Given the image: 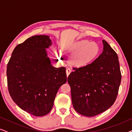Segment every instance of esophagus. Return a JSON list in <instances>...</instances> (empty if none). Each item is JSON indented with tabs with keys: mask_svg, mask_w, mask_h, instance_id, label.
<instances>
[{
	"mask_svg": "<svg viewBox=\"0 0 132 132\" xmlns=\"http://www.w3.org/2000/svg\"><path fill=\"white\" fill-rule=\"evenodd\" d=\"M71 69H70V68H67V70H66V73H67V76H68V75H70V73H71Z\"/></svg>",
	"mask_w": 132,
	"mask_h": 132,
	"instance_id": "34e87169",
	"label": "esophagus"
}]
</instances>
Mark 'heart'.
Segmentation results:
<instances>
[{"label":"heart","instance_id":"1","mask_svg":"<svg viewBox=\"0 0 132 132\" xmlns=\"http://www.w3.org/2000/svg\"><path fill=\"white\" fill-rule=\"evenodd\" d=\"M65 53L72 55L70 63L77 67H84L89 65L100 55V46L95 42L87 39L68 41L62 44ZM61 52L57 55L61 57Z\"/></svg>","mask_w":132,"mask_h":132}]
</instances>
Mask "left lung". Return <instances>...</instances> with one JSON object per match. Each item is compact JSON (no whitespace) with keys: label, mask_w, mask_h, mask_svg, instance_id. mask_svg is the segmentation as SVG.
<instances>
[{"label":"left lung","mask_w":132,"mask_h":132,"mask_svg":"<svg viewBox=\"0 0 132 132\" xmlns=\"http://www.w3.org/2000/svg\"><path fill=\"white\" fill-rule=\"evenodd\" d=\"M102 42V54L88 65L74 68L68 77L74 109L84 116L103 112L118 95L121 80L118 57L105 40Z\"/></svg>","instance_id":"obj_1"}]
</instances>
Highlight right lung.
<instances>
[{"instance_id": "1", "label": "right lung", "mask_w": 132, "mask_h": 132, "mask_svg": "<svg viewBox=\"0 0 132 132\" xmlns=\"http://www.w3.org/2000/svg\"><path fill=\"white\" fill-rule=\"evenodd\" d=\"M47 35H35L17 45L7 65L10 94L17 105L30 114L44 116L53 108L59 88L67 82L66 68L51 64L46 48Z\"/></svg>"}]
</instances>
